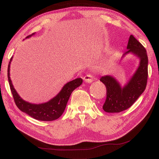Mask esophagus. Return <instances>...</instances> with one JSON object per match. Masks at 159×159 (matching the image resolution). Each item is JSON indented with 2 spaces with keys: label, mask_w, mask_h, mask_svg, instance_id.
<instances>
[{
  "label": "esophagus",
  "mask_w": 159,
  "mask_h": 159,
  "mask_svg": "<svg viewBox=\"0 0 159 159\" xmlns=\"http://www.w3.org/2000/svg\"><path fill=\"white\" fill-rule=\"evenodd\" d=\"M84 80L85 83L90 84V83H92L93 80V76L90 74H88L84 77Z\"/></svg>",
  "instance_id": "obj_1"
}]
</instances>
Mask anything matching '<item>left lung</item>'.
<instances>
[{"instance_id": "obj_1", "label": "left lung", "mask_w": 159, "mask_h": 159, "mask_svg": "<svg viewBox=\"0 0 159 159\" xmlns=\"http://www.w3.org/2000/svg\"><path fill=\"white\" fill-rule=\"evenodd\" d=\"M126 54L132 53L139 59V65L134 75L124 86L112 75H104L100 80L105 84L107 97L102 108L107 112H120L128 109L134 104L144 91L148 78V57L145 48L138 40L130 35Z\"/></svg>"}]
</instances>
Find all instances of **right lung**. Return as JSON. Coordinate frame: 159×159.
Segmentation results:
<instances>
[{"label":"right lung","instance_id":"add662e5","mask_svg":"<svg viewBox=\"0 0 159 159\" xmlns=\"http://www.w3.org/2000/svg\"><path fill=\"white\" fill-rule=\"evenodd\" d=\"M34 34V33L27 36V38L31 37ZM12 59V57H11L10 60L8 67H7V78H8L10 88H11L12 96H13L17 107L22 112L26 113L30 117L37 120L53 121L61 117L66 107L68 100L69 99L71 93L82 84V79L78 78L71 81L68 82L64 85L61 91L48 102L41 103V104H32L22 99L16 89H14L11 77H10V67H11Z\"/></svg>","mask_w":159,"mask_h":159}]
</instances>
